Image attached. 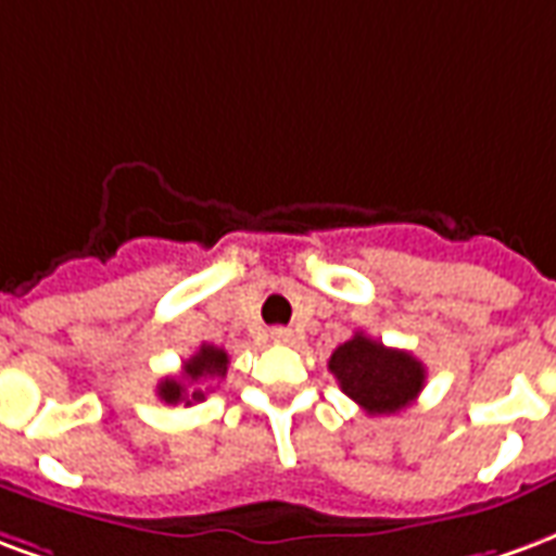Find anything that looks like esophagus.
<instances>
[{"instance_id":"esophagus-1","label":"esophagus","mask_w":556,"mask_h":556,"mask_svg":"<svg viewBox=\"0 0 556 556\" xmlns=\"http://www.w3.org/2000/svg\"><path fill=\"white\" fill-rule=\"evenodd\" d=\"M269 338H273L275 343H293V331H290V328L278 326V328H273V331H269Z\"/></svg>"}]
</instances>
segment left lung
<instances>
[{
    "mask_svg": "<svg viewBox=\"0 0 556 556\" xmlns=\"http://www.w3.org/2000/svg\"><path fill=\"white\" fill-rule=\"evenodd\" d=\"M328 370L334 372L340 391L355 400L367 415H394L412 406L424 391L427 370L415 355L388 350L379 340L355 334L331 352Z\"/></svg>",
    "mask_w": 556,
    "mask_h": 556,
    "instance_id": "1",
    "label": "left lung"
}]
</instances>
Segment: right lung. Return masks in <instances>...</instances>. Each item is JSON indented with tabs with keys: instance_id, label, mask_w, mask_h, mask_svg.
<instances>
[{
	"instance_id": "right-lung-1",
	"label": "right lung",
	"mask_w": 556,
	"mask_h": 556,
	"mask_svg": "<svg viewBox=\"0 0 556 556\" xmlns=\"http://www.w3.org/2000/svg\"><path fill=\"white\" fill-rule=\"evenodd\" d=\"M228 352L204 343V346L184 364V372H180V376L162 379L160 388H156V394H160L162 403H168V406H177V403H186V406L201 403L206 396V388L201 382H206V379H222V376L228 372Z\"/></svg>"
}]
</instances>
